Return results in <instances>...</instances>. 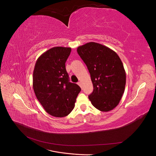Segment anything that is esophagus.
I'll use <instances>...</instances> for the list:
<instances>
[{
    "label": "esophagus",
    "mask_w": 156,
    "mask_h": 156,
    "mask_svg": "<svg viewBox=\"0 0 156 156\" xmlns=\"http://www.w3.org/2000/svg\"><path fill=\"white\" fill-rule=\"evenodd\" d=\"M78 84H79V85L80 86V87H82V84H81V82H79L78 83H77Z\"/></svg>",
    "instance_id": "34e87169"
}]
</instances>
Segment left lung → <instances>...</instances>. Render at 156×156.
<instances>
[{
  "label": "left lung",
  "mask_w": 156,
  "mask_h": 156,
  "mask_svg": "<svg viewBox=\"0 0 156 156\" xmlns=\"http://www.w3.org/2000/svg\"><path fill=\"white\" fill-rule=\"evenodd\" d=\"M77 53L85 63L94 90L88 98L97 109L112 110L124 92L126 75L123 64L116 52L95 42L77 48Z\"/></svg>",
  "instance_id": "1"
}]
</instances>
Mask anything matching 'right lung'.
I'll return each mask as SVG.
<instances>
[{"mask_svg": "<svg viewBox=\"0 0 156 156\" xmlns=\"http://www.w3.org/2000/svg\"><path fill=\"white\" fill-rule=\"evenodd\" d=\"M70 48L55 47L37 59L33 72V89L37 100L51 116L64 117L75 107L81 88L69 81L65 63Z\"/></svg>", "mask_w": 156, "mask_h": 156, "instance_id": "obj_1", "label": "right lung"}]
</instances>
